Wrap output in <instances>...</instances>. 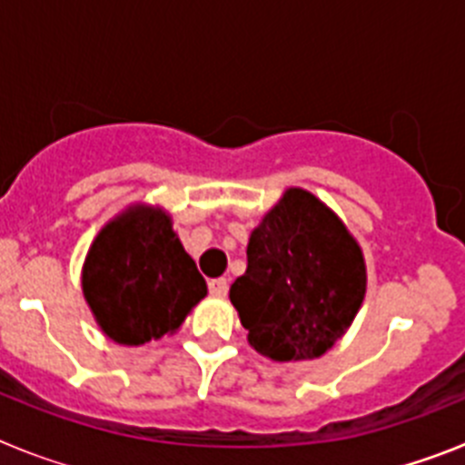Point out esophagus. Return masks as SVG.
Wrapping results in <instances>:
<instances>
[{"label":"esophagus","instance_id":"obj_1","mask_svg":"<svg viewBox=\"0 0 465 465\" xmlns=\"http://www.w3.org/2000/svg\"><path fill=\"white\" fill-rule=\"evenodd\" d=\"M209 293L216 295V298H225V293H228V282L225 279H212L209 282Z\"/></svg>","mask_w":465,"mask_h":465}]
</instances>
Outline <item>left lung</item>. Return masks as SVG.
<instances>
[{
    "label": "left lung",
    "instance_id": "obj_1",
    "mask_svg": "<svg viewBox=\"0 0 465 465\" xmlns=\"http://www.w3.org/2000/svg\"><path fill=\"white\" fill-rule=\"evenodd\" d=\"M363 295L359 242L302 188H289L253 228L246 272L230 286L249 344L279 363L326 354L351 326Z\"/></svg>",
    "mask_w": 465,
    "mask_h": 465
}]
</instances>
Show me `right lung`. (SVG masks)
I'll use <instances>...</instances> for the list:
<instances>
[{
    "label": "right lung",
    "mask_w": 465,
    "mask_h": 465,
    "mask_svg": "<svg viewBox=\"0 0 465 465\" xmlns=\"http://www.w3.org/2000/svg\"><path fill=\"white\" fill-rule=\"evenodd\" d=\"M81 286L97 326L127 347L176 332L207 295L170 213L151 204L127 207L97 232Z\"/></svg>",
    "instance_id": "1"
}]
</instances>
